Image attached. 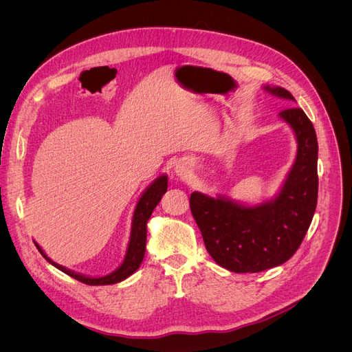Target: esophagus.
I'll return each instance as SVG.
<instances>
[{"mask_svg": "<svg viewBox=\"0 0 352 352\" xmlns=\"http://www.w3.org/2000/svg\"><path fill=\"white\" fill-rule=\"evenodd\" d=\"M174 171H175L177 177H179L181 179H186L191 175V168L186 161H178L174 166Z\"/></svg>", "mask_w": 352, "mask_h": 352, "instance_id": "esophagus-1", "label": "esophagus"}]
</instances>
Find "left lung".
Segmentation results:
<instances>
[{"label":"left lung","instance_id":"left-lung-1","mask_svg":"<svg viewBox=\"0 0 352 352\" xmlns=\"http://www.w3.org/2000/svg\"><path fill=\"white\" fill-rule=\"evenodd\" d=\"M270 94L295 102L283 87L265 85ZM278 117L297 138V157L272 199L244 206L228 197L192 192L190 207L212 260L234 272H260L288 261L309 228L318 198V142L312 122L298 107Z\"/></svg>","mask_w":352,"mask_h":352}]
</instances>
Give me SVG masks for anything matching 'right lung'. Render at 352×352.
<instances>
[{
	"instance_id": "1",
	"label": "right lung",
	"mask_w": 352,
	"mask_h": 352,
	"mask_svg": "<svg viewBox=\"0 0 352 352\" xmlns=\"http://www.w3.org/2000/svg\"><path fill=\"white\" fill-rule=\"evenodd\" d=\"M166 187H168V178H166V175H161L157 179H154L151 182V186H148L146 190L142 192L141 198L138 199V204L134 210L131 235H129V243L126 247L124 261L116 271H113L108 275L87 276L80 272H74L57 263H54L51 258L47 256V254L43 251V248L38 244L36 243H34V244L36 248H38L41 255L50 264H52L60 271L65 272L67 275L72 276L74 280H78L88 285H111V284L121 283L125 278H128L129 275H133L138 270V267L141 265V263L144 260L145 247H146V223H148V219H150L154 208L158 206V202L161 201L162 195L166 192Z\"/></svg>"
}]
</instances>
